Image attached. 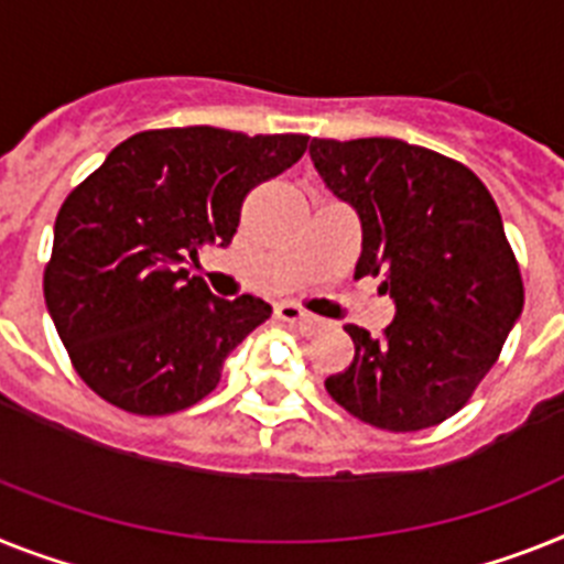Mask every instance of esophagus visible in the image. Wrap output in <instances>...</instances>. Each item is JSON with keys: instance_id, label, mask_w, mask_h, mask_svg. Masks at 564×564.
<instances>
[{"instance_id": "34e87169", "label": "esophagus", "mask_w": 564, "mask_h": 564, "mask_svg": "<svg viewBox=\"0 0 564 564\" xmlns=\"http://www.w3.org/2000/svg\"><path fill=\"white\" fill-rule=\"evenodd\" d=\"M276 316L282 319V323L296 325V328H311V325L316 323L308 311L300 308V305H293V302H282V305H276Z\"/></svg>"}]
</instances>
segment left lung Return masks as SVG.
Here are the masks:
<instances>
[{
  "label": "left lung",
  "mask_w": 564,
  "mask_h": 564,
  "mask_svg": "<svg viewBox=\"0 0 564 564\" xmlns=\"http://www.w3.org/2000/svg\"><path fill=\"white\" fill-rule=\"evenodd\" d=\"M308 152L360 218L355 279L383 276L394 300L380 337L346 325L355 360L325 389L377 430H430L467 403L522 316L499 207L476 172L398 138H314Z\"/></svg>",
  "instance_id": "obj_1"
}]
</instances>
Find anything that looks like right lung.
Returning a JSON list of instances; mask_svg holds the SVG:
<instances>
[{
    "label": "right lung",
    "instance_id": "1",
    "mask_svg": "<svg viewBox=\"0 0 564 564\" xmlns=\"http://www.w3.org/2000/svg\"><path fill=\"white\" fill-rule=\"evenodd\" d=\"M305 147L308 134L149 129L72 189L42 291L91 392L132 415H172L216 389L271 305L250 293L221 300L184 264L204 245L227 248L245 195Z\"/></svg>",
    "mask_w": 564,
    "mask_h": 564
}]
</instances>
